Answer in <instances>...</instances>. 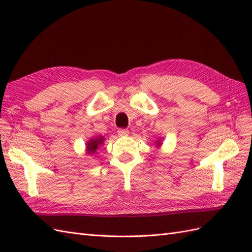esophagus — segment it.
Here are the masks:
<instances>
[{
    "instance_id": "1",
    "label": "esophagus",
    "mask_w": 252,
    "mask_h": 252,
    "mask_svg": "<svg viewBox=\"0 0 252 252\" xmlns=\"http://www.w3.org/2000/svg\"><path fill=\"white\" fill-rule=\"evenodd\" d=\"M118 134H119V136H126L127 134H129V130H127V129H119V130H118Z\"/></svg>"
}]
</instances>
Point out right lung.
Wrapping results in <instances>:
<instances>
[{
    "label": "right lung",
    "mask_w": 252,
    "mask_h": 252,
    "mask_svg": "<svg viewBox=\"0 0 252 252\" xmlns=\"http://www.w3.org/2000/svg\"><path fill=\"white\" fill-rule=\"evenodd\" d=\"M103 142H104L103 137L94 138V140L89 141L87 144V148H88L89 154H94L96 152V149H97V147L103 144Z\"/></svg>",
    "instance_id": "right-lung-1"
}]
</instances>
